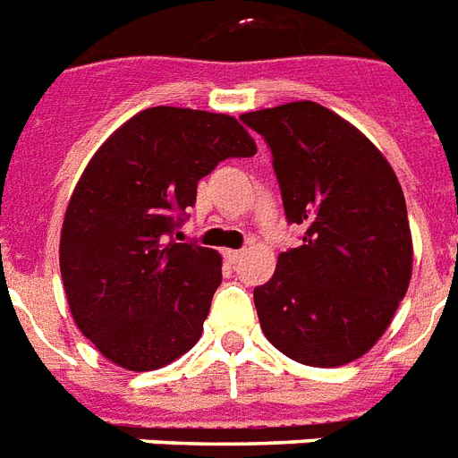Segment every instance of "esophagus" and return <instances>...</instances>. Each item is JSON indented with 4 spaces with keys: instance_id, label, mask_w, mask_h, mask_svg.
<instances>
[{
    "instance_id": "34e87169",
    "label": "esophagus",
    "mask_w": 458,
    "mask_h": 458,
    "mask_svg": "<svg viewBox=\"0 0 458 458\" xmlns=\"http://www.w3.org/2000/svg\"><path fill=\"white\" fill-rule=\"evenodd\" d=\"M223 259L228 261V264H237L240 259H242V251H237V250H225L223 251Z\"/></svg>"
}]
</instances>
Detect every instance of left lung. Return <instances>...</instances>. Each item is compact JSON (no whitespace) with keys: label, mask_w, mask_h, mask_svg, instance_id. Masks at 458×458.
Instances as JSON below:
<instances>
[{"label":"left lung","mask_w":458,"mask_h":458,"mask_svg":"<svg viewBox=\"0 0 458 458\" xmlns=\"http://www.w3.org/2000/svg\"><path fill=\"white\" fill-rule=\"evenodd\" d=\"M271 149L290 225L301 244L283 251L254 287L261 330L306 366H342L390 326L411 278V230L385 157L326 106L293 102L242 114Z\"/></svg>","instance_id":"1"}]
</instances>
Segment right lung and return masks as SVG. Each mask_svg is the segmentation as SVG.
Segmentation results:
<instances>
[{
    "instance_id": "right-lung-1",
    "label": "right lung",
    "mask_w": 458,
    "mask_h": 458,
    "mask_svg": "<svg viewBox=\"0 0 458 458\" xmlns=\"http://www.w3.org/2000/svg\"><path fill=\"white\" fill-rule=\"evenodd\" d=\"M257 145L225 114L140 111L92 157L61 228V278L82 335L109 361L154 370L192 349L221 285V254L173 242L197 185Z\"/></svg>"
}]
</instances>
